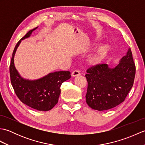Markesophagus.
Returning <instances> with one entry per match:
<instances>
[{"label":"esophagus","mask_w":145,"mask_h":145,"mask_svg":"<svg viewBox=\"0 0 145 145\" xmlns=\"http://www.w3.org/2000/svg\"><path fill=\"white\" fill-rule=\"evenodd\" d=\"M80 75V72L78 70H75L72 73V76H78Z\"/></svg>","instance_id":"1"}]
</instances>
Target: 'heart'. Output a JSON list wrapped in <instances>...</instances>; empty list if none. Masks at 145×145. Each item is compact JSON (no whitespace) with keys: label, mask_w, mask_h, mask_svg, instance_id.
<instances>
[{"label":"heart","mask_w":145,"mask_h":145,"mask_svg":"<svg viewBox=\"0 0 145 145\" xmlns=\"http://www.w3.org/2000/svg\"><path fill=\"white\" fill-rule=\"evenodd\" d=\"M107 51V46H102V47L98 48L96 52L88 58L89 63L91 65H96L100 63L105 57Z\"/></svg>","instance_id":"1"}]
</instances>
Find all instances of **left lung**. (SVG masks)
<instances>
[{
	"label": "left lung",
	"instance_id": "left-lung-1",
	"mask_svg": "<svg viewBox=\"0 0 145 145\" xmlns=\"http://www.w3.org/2000/svg\"><path fill=\"white\" fill-rule=\"evenodd\" d=\"M87 72L88 105L98 111L118 106L125 101L134 83L136 67L130 48L114 69L98 64L88 68Z\"/></svg>",
	"mask_w": 145,
	"mask_h": 145
}]
</instances>
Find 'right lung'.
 Masks as SVG:
<instances>
[{"label": "right lung", "instance_id": "obj_1", "mask_svg": "<svg viewBox=\"0 0 145 145\" xmlns=\"http://www.w3.org/2000/svg\"><path fill=\"white\" fill-rule=\"evenodd\" d=\"M37 27L27 32L21 40L29 37ZM20 40L17 42L12 53L9 67L10 82L15 94L23 103L39 111H48L58 103L60 94V86L70 78L69 71L50 73L36 80H29L21 77L15 69L14 57Z\"/></svg>", "mask_w": 145, "mask_h": 145}]
</instances>
